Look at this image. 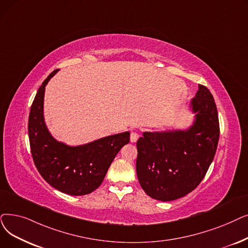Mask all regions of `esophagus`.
<instances>
[{"mask_svg":"<svg viewBox=\"0 0 248 248\" xmlns=\"http://www.w3.org/2000/svg\"><path fill=\"white\" fill-rule=\"evenodd\" d=\"M139 137H140V134H139L138 132H136V131L132 132V133H131V142H133V143L137 142Z\"/></svg>","mask_w":248,"mask_h":248,"instance_id":"obj_1","label":"esophagus"}]
</instances>
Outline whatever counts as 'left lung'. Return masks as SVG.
<instances>
[{
  "label": "left lung",
  "instance_id": "1",
  "mask_svg": "<svg viewBox=\"0 0 248 248\" xmlns=\"http://www.w3.org/2000/svg\"><path fill=\"white\" fill-rule=\"evenodd\" d=\"M196 122L187 131L144 133L137 142V175L152 199L169 202L186 196L206 175L219 142L217 106L210 90L199 85L191 100Z\"/></svg>",
  "mask_w": 248,
  "mask_h": 248
}]
</instances>
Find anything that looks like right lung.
Returning <instances> with one entry per match:
<instances>
[{"mask_svg": "<svg viewBox=\"0 0 248 248\" xmlns=\"http://www.w3.org/2000/svg\"><path fill=\"white\" fill-rule=\"evenodd\" d=\"M58 71L48 75L31 105L28 120L31 155L40 175L52 187L71 196L88 195L102 184L114 157L130 142V133L78 147L56 141L47 131L42 111L46 85Z\"/></svg>", "mask_w": 248, "mask_h": 248, "instance_id": "add662e5", "label": "right lung"}]
</instances>
